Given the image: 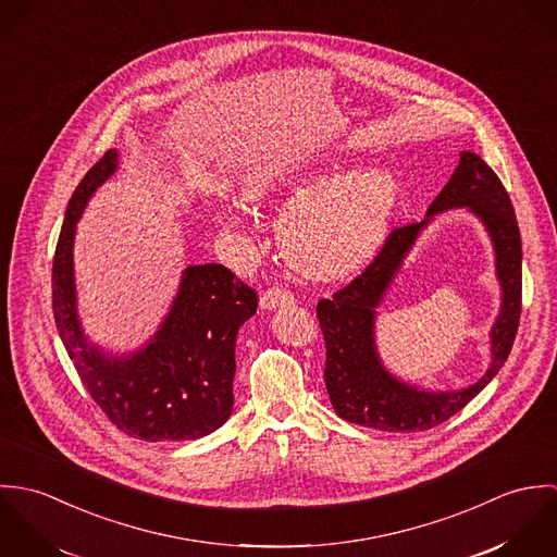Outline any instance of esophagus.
<instances>
[{"label":"esophagus","instance_id":"obj_1","mask_svg":"<svg viewBox=\"0 0 557 557\" xmlns=\"http://www.w3.org/2000/svg\"><path fill=\"white\" fill-rule=\"evenodd\" d=\"M259 305L265 311H272L276 307H285V305H294V294L289 289H283V287L276 285V287H270L268 292H263Z\"/></svg>","mask_w":557,"mask_h":557}]
</instances>
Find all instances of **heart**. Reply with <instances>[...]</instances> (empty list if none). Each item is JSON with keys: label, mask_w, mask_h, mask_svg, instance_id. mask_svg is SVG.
Segmentation results:
<instances>
[{"label": "heart", "mask_w": 557, "mask_h": 557, "mask_svg": "<svg viewBox=\"0 0 557 557\" xmlns=\"http://www.w3.org/2000/svg\"><path fill=\"white\" fill-rule=\"evenodd\" d=\"M330 173L332 164L318 157L268 162L244 177V193L248 199L298 197ZM397 199V177L384 169L343 173L296 199L283 212L278 221L281 246L289 261L311 276L351 274L386 238ZM221 221L230 236H239L244 225L239 208H225Z\"/></svg>", "instance_id": "b5f03b06"}]
</instances>
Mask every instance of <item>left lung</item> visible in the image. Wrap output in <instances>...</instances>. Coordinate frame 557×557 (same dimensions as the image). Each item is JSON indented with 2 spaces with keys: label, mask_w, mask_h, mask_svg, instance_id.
Listing matches in <instances>:
<instances>
[{
  "label": "left lung",
  "mask_w": 557,
  "mask_h": 557,
  "mask_svg": "<svg viewBox=\"0 0 557 557\" xmlns=\"http://www.w3.org/2000/svg\"><path fill=\"white\" fill-rule=\"evenodd\" d=\"M468 205L496 246L503 311L492 331V367L476 385L455 394H424L400 385L376 358L372 323L385 287L419 230L437 211ZM318 319L325 341V391L336 413L380 431H426L461 411L504 367L521 319V234L510 197L495 171L474 152H461L450 182L422 223L395 227L373 261L345 287L321 298Z\"/></svg>",
  "instance_id": "1"
}]
</instances>
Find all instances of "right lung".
Here are the masks:
<instances>
[{
    "mask_svg": "<svg viewBox=\"0 0 557 557\" xmlns=\"http://www.w3.org/2000/svg\"><path fill=\"white\" fill-rule=\"evenodd\" d=\"M115 166L117 152L109 150L69 201L53 255V318L85 391L122 433L146 442L197 440L232 413L236 336L257 313V292L221 263L188 265L148 347L122 360L89 347L75 309L73 239L87 199Z\"/></svg>",
    "mask_w": 557,
    "mask_h": 557,
    "instance_id": "right-lung-1",
    "label": "right lung"
}]
</instances>
